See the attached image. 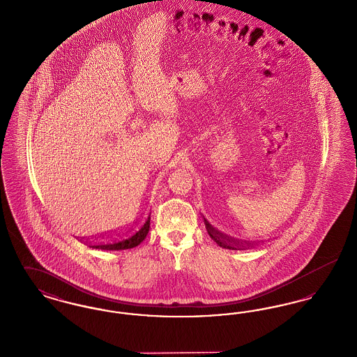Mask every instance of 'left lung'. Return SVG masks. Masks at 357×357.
<instances>
[{
	"label": "left lung",
	"mask_w": 357,
	"mask_h": 357,
	"mask_svg": "<svg viewBox=\"0 0 357 357\" xmlns=\"http://www.w3.org/2000/svg\"><path fill=\"white\" fill-rule=\"evenodd\" d=\"M204 225H206V229H207V233L208 236L214 239V242H217L221 248L223 249H230V250H237V249H243V248H249V246H253V243L250 242H239V239H234V238L227 237L226 234H223L221 231L215 230L208 222L204 220Z\"/></svg>",
	"instance_id": "8db88e82"
}]
</instances>
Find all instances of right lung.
Segmentation results:
<instances>
[{"instance_id": "add662e5", "label": "right lung", "mask_w": 357, "mask_h": 357, "mask_svg": "<svg viewBox=\"0 0 357 357\" xmlns=\"http://www.w3.org/2000/svg\"><path fill=\"white\" fill-rule=\"evenodd\" d=\"M150 220H151V213H149L147 217L143 218L142 221L137 222L135 226H131L127 229H120L111 234L102 236L99 242L91 243V246L95 249H102V250L132 249L140 242H143L146 236L149 234Z\"/></svg>"}]
</instances>
